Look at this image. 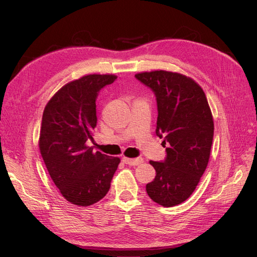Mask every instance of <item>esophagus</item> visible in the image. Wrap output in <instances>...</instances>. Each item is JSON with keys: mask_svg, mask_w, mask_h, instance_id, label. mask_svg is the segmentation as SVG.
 <instances>
[{"mask_svg": "<svg viewBox=\"0 0 257 257\" xmlns=\"http://www.w3.org/2000/svg\"><path fill=\"white\" fill-rule=\"evenodd\" d=\"M123 162H124V164H126V165H130V166H137V165H141V164H142L143 159H142V158L132 159V158L124 157V158H123Z\"/></svg>", "mask_w": 257, "mask_h": 257, "instance_id": "obj_1", "label": "esophagus"}]
</instances>
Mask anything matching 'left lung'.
<instances>
[{
	"mask_svg": "<svg viewBox=\"0 0 257 257\" xmlns=\"http://www.w3.org/2000/svg\"><path fill=\"white\" fill-rule=\"evenodd\" d=\"M135 77L155 93L156 134L164 139L167 153L165 160L149 161L156 177L146 191L154 202L172 207L192 195L208 165L214 139L211 111L201 86L182 74L154 71Z\"/></svg>",
	"mask_w": 257,
	"mask_h": 257,
	"instance_id": "obj_1",
	"label": "left lung"
}]
</instances>
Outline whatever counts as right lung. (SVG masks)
I'll return each mask as SVG.
<instances>
[{"instance_id": "add662e5", "label": "right lung", "mask_w": 257, "mask_h": 257, "mask_svg": "<svg viewBox=\"0 0 257 257\" xmlns=\"http://www.w3.org/2000/svg\"><path fill=\"white\" fill-rule=\"evenodd\" d=\"M115 75L91 74L73 80L55 93L43 111L39 148L50 177L63 197L78 206L103 198L120 158L87 146L97 125L96 99Z\"/></svg>"}]
</instances>
